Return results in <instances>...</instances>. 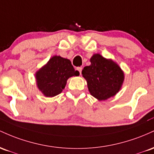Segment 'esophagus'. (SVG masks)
I'll return each instance as SVG.
<instances>
[{"label":"esophagus","mask_w":154,"mask_h":154,"mask_svg":"<svg viewBox=\"0 0 154 154\" xmlns=\"http://www.w3.org/2000/svg\"><path fill=\"white\" fill-rule=\"evenodd\" d=\"M76 70L79 72V73H80V74L82 73V67H79V68H76Z\"/></svg>","instance_id":"34e87169"}]
</instances>
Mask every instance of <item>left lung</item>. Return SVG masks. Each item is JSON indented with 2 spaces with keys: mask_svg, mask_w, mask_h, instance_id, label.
I'll return each instance as SVG.
<instances>
[{
  "mask_svg": "<svg viewBox=\"0 0 154 154\" xmlns=\"http://www.w3.org/2000/svg\"><path fill=\"white\" fill-rule=\"evenodd\" d=\"M90 62L91 65L84 67L82 72L90 94L98 100L115 96L124 80V72L118 64L100 54L93 55Z\"/></svg>",
  "mask_w": 154,
  "mask_h": 154,
  "instance_id": "left-lung-1",
  "label": "left lung"
}]
</instances>
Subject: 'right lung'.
Masks as SVG:
<instances>
[{
  "mask_svg": "<svg viewBox=\"0 0 154 154\" xmlns=\"http://www.w3.org/2000/svg\"><path fill=\"white\" fill-rule=\"evenodd\" d=\"M79 75L68 59L55 55L36 72L35 79L38 88L44 95L52 97L63 91L69 78Z\"/></svg>",
  "mask_w": 154,
  "mask_h": 154,
  "instance_id": "right-lung-1",
  "label": "right lung"
}]
</instances>
